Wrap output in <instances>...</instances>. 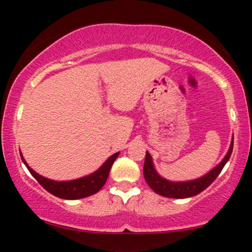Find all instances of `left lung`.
<instances>
[{"label": "left lung", "mask_w": 252, "mask_h": 252, "mask_svg": "<svg viewBox=\"0 0 252 252\" xmlns=\"http://www.w3.org/2000/svg\"><path fill=\"white\" fill-rule=\"evenodd\" d=\"M233 149V141L231 142L230 149H228L226 156L222 158V161L218 166L215 167L211 172L207 173L206 175L201 176V178L196 179V180L190 181H184V182H173L169 180H166L162 176L158 174L153 164L152 156L148 152L146 153V160H144L143 166V175L146 179L147 184L149 187L154 190L158 194L167 196V198H175V199H184L189 198V196H194L199 193L206 189L207 187L216 180L217 176L220 174L221 169L230 158L231 154H232Z\"/></svg>", "instance_id": "obj_1"}]
</instances>
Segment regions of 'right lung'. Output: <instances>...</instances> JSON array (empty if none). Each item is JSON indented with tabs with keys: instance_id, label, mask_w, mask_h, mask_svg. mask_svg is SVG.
Returning <instances> with one entry per match:
<instances>
[{
	"instance_id": "1",
	"label": "right lung",
	"mask_w": 252,
	"mask_h": 252,
	"mask_svg": "<svg viewBox=\"0 0 252 252\" xmlns=\"http://www.w3.org/2000/svg\"><path fill=\"white\" fill-rule=\"evenodd\" d=\"M118 154H120V152L115 153L114 155L110 156L108 160L103 163V166L94 173H92V174L71 181H54L51 180V179L43 178V176L39 175L37 173L34 172V170L26 163L22 155L21 158L26 164V167H27L28 170L31 172V174L36 179L37 182H39L47 192L58 196V198L74 200V199H82L94 194V193H97L98 190L102 189L104 184L106 182V179H108L112 163H114V161L117 158Z\"/></svg>"
}]
</instances>
